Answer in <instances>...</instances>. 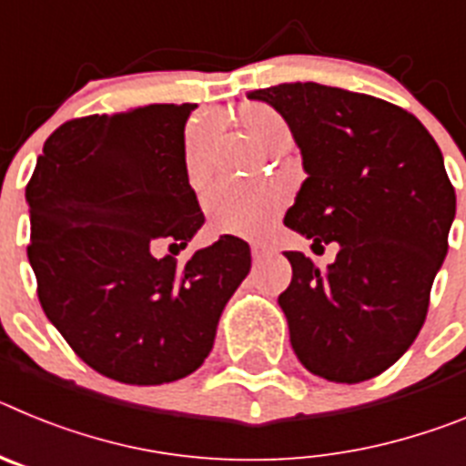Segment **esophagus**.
Returning a JSON list of instances; mask_svg holds the SVG:
<instances>
[{
	"instance_id": "esophagus-1",
	"label": "esophagus",
	"mask_w": 466,
	"mask_h": 466,
	"mask_svg": "<svg viewBox=\"0 0 466 466\" xmlns=\"http://www.w3.org/2000/svg\"><path fill=\"white\" fill-rule=\"evenodd\" d=\"M266 254H268V249H266V247H263V245H252V258H254V263L263 261V258H266Z\"/></svg>"
}]
</instances>
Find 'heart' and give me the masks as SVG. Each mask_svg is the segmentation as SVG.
<instances>
[{
  "label": "heart",
  "mask_w": 466,
  "mask_h": 466,
  "mask_svg": "<svg viewBox=\"0 0 466 466\" xmlns=\"http://www.w3.org/2000/svg\"><path fill=\"white\" fill-rule=\"evenodd\" d=\"M238 123L254 142L268 154L289 151L294 142L289 123L270 105L252 102L238 109ZM209 121H196L188 126L184 137V160L191 182H203L209 172ZM282 205V193L270 187H238V184H214L205 196L208 219L219 233L254 236L268 226Z\"/></svg>",
  "instance_id": "obj_1"
}]
</instances>
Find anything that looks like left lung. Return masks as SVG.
I'll return each instance as SVG.
<instances>
[{
    "label": "left lung",
    "instance_id": "obj_1",
    "mask_svg": "<svg viewBox=\"0 0 466 466\" xmlns=\"http://www.w3.org/2000/svg\"><path fill=\"white\" fill-rule=\"evenodd\" d=\"M289 123L308 179L284 226L339 242L319 270L284 252L291 282L278 303L296 357L331 382L380 376L418 339L448 252L455 188L427 127L401 106L319 84L247 93ZM324 249V247H322Z\"/></svg>",
    "mask_w": 466,
    "mask_h": 466
}]
</instances>
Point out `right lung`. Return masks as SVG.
Wrapping results in <instances>:
<instances>
[{
    "mask_svg": "<svg viewBox=\"0 0 466 466\" xmlns=\"http://www.w3.org/2000/svg\"><path fill=\"white\" fill-rule=\"evenodd\" d=\"M193 109L72 118L46 139L25 188L41 308L90 369L127 385L196 371L252 266L249 245L233 236L184 266L154 257L158 242L187 247L205 224L184 160Z\"/></svg>",
    "mask_w": 466,
    "mask_h": 466,
    "instance_id": "obj_1",
    "label": "right lung"
}]
</instances>
